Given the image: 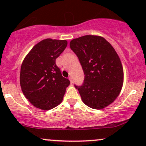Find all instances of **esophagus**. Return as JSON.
Segmentation results:
<instances>
[{
  "label": "esophagus",
  "mask_w": 146,
  "mask_h": 146,
  "mask_svg": "<svg viewBox=\"0 0 146 146\" xmlns=\"http://www.w3.org/2000/svg\"><path fill=\"white\" fill-rule=\"evenodd\" d=\"M68 79H69V80H70V82H71V83L73 84V78H72V77H69V78H68Z\"/></svg>",
  "instance_id": "obj_1"
}]
</instances>
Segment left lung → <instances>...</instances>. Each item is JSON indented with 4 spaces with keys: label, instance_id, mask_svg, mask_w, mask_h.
I'll return each mask as SVG.
<instances>
[{
    "label": "left lung",
    "instance_id": "1",
    "mask_svg": "<svg viewBox=\"0 0 146 146\" xmlns=\"http://www.w3.org/2000/svg\"><path fill=\"white\" fill-rule=\"evenodd\" d=\"M82 66L84 82L75 86L82 100L93 109H102L116 100L123 82V69L115 48L103 37L87 35L70 42Z\"/></svg>",
    "mask_w": 146,
    "mask_h": 146
}]
</instances>
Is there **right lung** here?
I'll use <instances>...</instances> for the list:
<instances>
[{
  "instance_id": "obj_1",
  "label": "right lung",
  "mask_w": 146,
  "mask_h": 146,
  "mask_svg": "<svg viewBox=\"0 0 146 146\" xmlns=\"http://www.w3.org/2000/svg\"><path fill=\"white\" fill-rule=\"evenodd\" d=\"M67 43L65 40H43L31 48L22 63L20 73L22 91L36 108L48 110L62 102L70 81L62 77L56 60Z\"/></svg>"
}]
</instances>
